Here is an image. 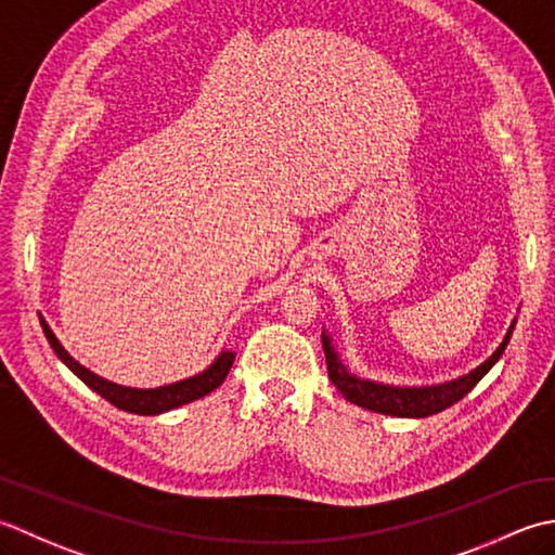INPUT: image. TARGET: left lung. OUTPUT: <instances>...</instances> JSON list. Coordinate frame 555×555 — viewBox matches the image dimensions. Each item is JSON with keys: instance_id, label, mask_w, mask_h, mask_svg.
I'll use <instances>...</instances> for the list:
<instances>
[{"instance_id": "1", "label": "left lung", "mask_w": 555, "mask_h": 555, "mask_svg": "<svg viewBox=\"0 0 555 555\" xmlns=\"http://www.w3.org/2000/svg\"><path fill=\"white\" fill-rule=\"evenodd\" d=\"M513 327L507 331L505 340L501 347L483 361L481 366L469 371L467 376L457 380L443 383V386H428V388H395V386H383V383H371L352 376L337 359L335 349L331 347V337L323 333V352H325V364H327V376H331L333 386L340 390L349 402H354L364 410L378 412V414H390V416H431L448 410L450 404L460 402L465 395L477 386V383L491 371L495 361L501 359L505 352L507 343H511Z\"/></svg>"}]
</instances>
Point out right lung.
Instances as JSON below:
<instances>
[{
	"label": "right lung",
	"instance_id": "add662e5",
	"mask_svg": "<svg viewBox=\"0 0 555 555\" xmlns=\"http://www.w3.org/2000/svg\"><path fill=\"white\" fill-rule=\"evenodd\" d=\"M40 325H42L44 337H48V343L54 349V354L60 357L64 364L86 383L88 388H93L98 395H103L107 402H112L115 406H119V410L131 412V414H163V412L175 410V406L194 402V400L203 398V395H208L218 388L220 383L228 378V373L234 364V352H222L206 371L198 373V376H194V378L179 380V383H172V386H163V388H153V390L124 388V386H117V383H109L105 378L95 376L93 371H88L86 366L78 364V361L60 345V340H56L54 333L50 331V325L44 321H40Z\"/></svg>",
	"mask_w": 555,
	"mask_h": 555
}]
</instances>
